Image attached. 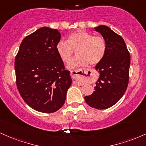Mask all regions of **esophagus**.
<instances>
[{"instance_id": "34e87169", "label": "esophagus", "mask_w": 146, "mask_h": 146, "mask_svg": "<svg viewBox=\"0 0 146 146\" xmlns=\"http://www.w3.org/2000/svg\"><path fill=\"white\" fill-rule=\"evenodd\" d=\"M86 70H85V69H78V70H72V71H71V76L74 79L76 80V83H77V84H80L81 85V83H80L79 81H78V78H80V76H81V74H80V72H83V71H86Z\"/></svg>"}]
</instances>
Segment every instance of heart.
<instances>
[{
    "mask_svg": "<svg viewBox=\"0 0 146 146\" xmlns=\"http://www.w3.org/2000/svg\"><path fill=\"white\" fill-rule=\"evenodd\" d=\"M107 45L105 39L100 36H94L85 30H78L68 36L67 41L60 40L56 45V50L60 58L65 63L72 58L74 50L77 56L69 63L68 68L90 65H96L105 56Z\"/></svg>",
    "mask_w": 146,
    "mask_h": 146,
    "instance_id": "heart-1",
    "label": "heart"
}]
</instances>
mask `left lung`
I'll return each mask as SVG.
<instances>
[{"label": "left lung", "mask_w": 146, "mask_h": 146, "mask_svg": "<svg viewBox=\"0 0 146 146\" xmlns=\"http://www.w3.org/2000/svg\"><path fill=\"white\" fill-rule=\"evenodd\" d=\"M94 29L104 37L107 49L104 58L95 67L100 76L94 91L85 96V101L92 108L104 110L117 104L127 89L130 56L120 35L106 25H99Z\"/></svg>", "instance_id": "1"}]
</instances>
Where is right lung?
<instances>
[{"label": "right lung", "mask_w": 146, "mask_h": 146, "mask_svg": "<svg viewBox=\"0 0 146 146\" xmlns=\"http://www.w3.org/2000/svg\"><path fill=\"white\" fill-rule=\"evenodd\" d=\"M60 40L57 29L41 27L25 38L16 56L18 90L29 107L40 112L59 110L72 84L70 71L56 50Z\"/></svg>", "instance_id": "1"}]
</instances>
